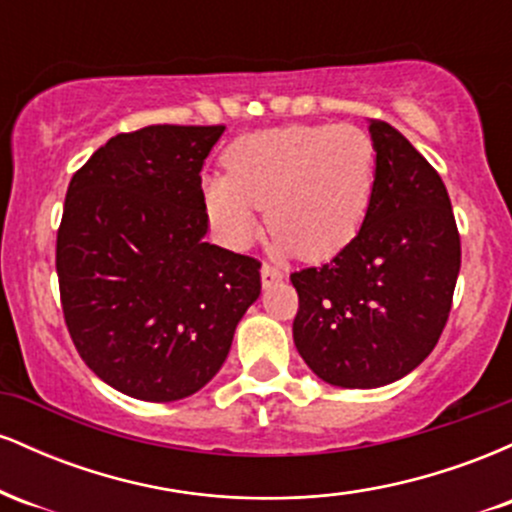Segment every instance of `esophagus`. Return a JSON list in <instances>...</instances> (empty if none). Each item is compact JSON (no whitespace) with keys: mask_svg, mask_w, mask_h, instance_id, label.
I'll list each match as a JSON object with an SVG mask.
<instances>
[{"mask_svg":"<svg viewBox=\"0 0 512 512\" xmlns=\"http://www.w3.org/2000/svg\"><path fill=\"white\" fill-rule=\"evenodd\" d=\"M260 274H262V284H264V286H272V284H279V281H281V279H284V272H281V269H276V267H272V264H262Z\"/></svg>","mask_w":512,"mask_h":512,"instance_id":"34e87169","label":"esophagus"}]
</instances>
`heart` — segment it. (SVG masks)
<instances>
[{
  "instance_id": "1",
  "label": "heart",
  "mask_w": 512,
  "mask_h": 512,
  "mask_svg": "<svg viewBox=\"0 0 512 512\" xmlns=\"http://www.w3.org/2000/svg\"><path fill=\"white\" fill-rule=\"evenodd\" d=\"M226 175L204 178L211 226L228 248L260 236L257 209L281 250L310 262L342 252L366 219L375 146L354 125H286L240 137L223 154Z\"/></svg>"
}]
</instances>
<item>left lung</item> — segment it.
<instances>
[{"mask_svg": "<svg viewBox=\"0 0 512 512\" xmlns=\"http://www.w3.org/2000/svg\"><path fill=\"white\" fill-rule=\"evenodd\" d=\"M375 187L361 231L322 267L291 274L293 342L320 380L370 390L431 354L460 274V233L436 168L404 134L370 120Z\"/></svg>", "mask_w": 512, "mask_h": 512, "instance_id": "left-lung-1", "label": "left lung"}]
</instances>
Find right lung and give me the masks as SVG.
Segmentation results:
<instances>
[{"mask_svg": "<svg viewBox=\"0 0 512 512\" xmlns=\"http://www.w3.org/2000/svg\"><path fill=\"white\" fill-rule=\"evenodd\" d=\"M223 129L117 134L69 182L57 231L64 322L86 366L122 395H195L260 298V262L204 243L202 168Z\"/></svg>", "mask_w": 512, "mask_h": 512, "instance_id": "obj_1", "label": "right lung"}]
</instances>
